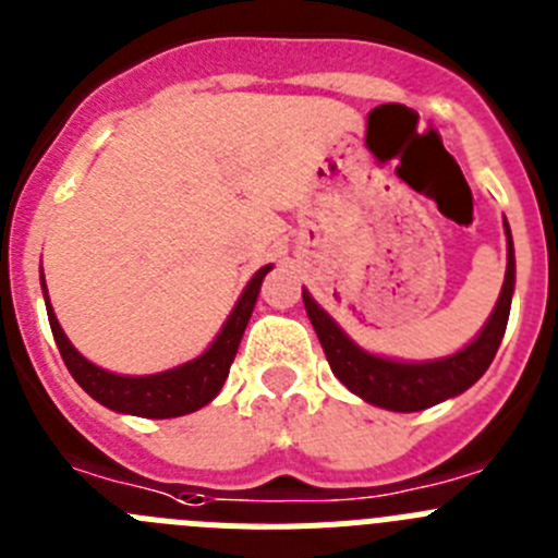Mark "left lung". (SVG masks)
Returning a JSON list of instances; mask_svg holds the SVG:
<instances>
[{"instance_id": "8db88e82", "label": "left lung", "mask_w": 558, "mask_h": 558, "mask_svg": "<svg viewBox=\"0 0 558 558\" xmlns=\"http://www.w3.org/2000/svg\"><path fill=\"white\" fill-rule=\"evenodd\" d=\"M504 230L506 278L498 303H495L478 336L461 350H456L453 355H445V359L398 361L369 353V350L359 348L341 330L333 316L311 298L308 289H303L305 311H308L311 325L319 336V344H323L325 359H328L336 378L366 403L386 411H403V414L430 409V405L456 398V395L470 389L489 369L492 359L500 348V339L506 333V323H509L511 294H514V242H511V230L506 219Z\"/></svg>"}]
</instances>
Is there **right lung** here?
<instances>
[{"mask_svg": "<svg viewBox=\"0 0 558 558\" xmlns=\"http://www.w3.org/2000/svg\"><path fill=\"white\" fill-rule=\"evenodd\" d=\"M272 264L260 267L258 272L250 278L244 286L242 298L235 300L233 311L225 319L222 330L217 339L210 341L208 348L197 355V359L185 361V364L163 369L155 375H119L108 373L102 366L92 364L77 348H74L69 336L60 328L58 316H54L52 303H49L47 283H44V269H41V289H44V303H47L49 328H52L58 350L66 361L72 378L92 395L97 403L105 409L119 411V414H133V416H147V420H169V416H183L192 411L203 409L210 400L217 398L222 391V384L228 380L230 364L235 359L239 341H242L244 328H247L250 316H253L255 300L267 272Z\"/></svg>", "mask_w": 558, "mask_h": 558, "instance_id": "right-lung-1", "label": "right lung"}]
</instances>
